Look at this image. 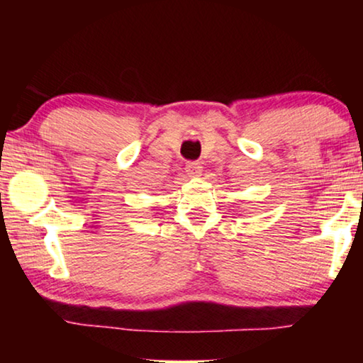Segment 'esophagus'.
I'll use <instances>...</instances> for the list:
<instances>
[{
  "label": "esophagus",
  "instance_id": "1",
  "mask_svg": "<svg viewBox=\"0 0 363 363\" xmlns=\"http://www.w3.org/2000/svg\"><path fill=\"white\" fill-rule=\"evenodd\" d=\"M201 172H203V167L200 165V163L198 162H190L186 165V173L190 177H193V178H196V177H201Z\"/></svg>",
  "mask_w": 363,
  "mask_h": 363
}]
</instances>
